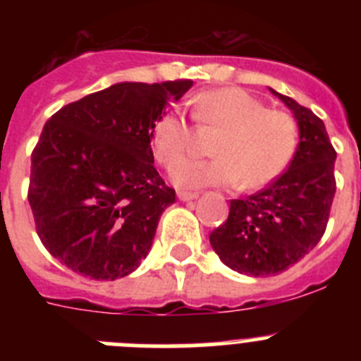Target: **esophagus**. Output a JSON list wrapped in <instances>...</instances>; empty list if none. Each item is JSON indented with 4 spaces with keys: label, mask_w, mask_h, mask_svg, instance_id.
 <instances>
[{
    "label": "esophagus",
    "mask_w": 361,
    "mask_h": 361,
    "mask_svg": "<svg viewBox=\"0 0 361 361\" xmlns=\"http://www.w3.org/2000/svg\"><path fill=\"white\" fill-rule=\"evenodd\" d=\"M177 197L180 200H193L199 197V193L197 191H184V190H178L177 191Z\"/></svg>",
    "instance_id": "34e87169"
}]
</instances>
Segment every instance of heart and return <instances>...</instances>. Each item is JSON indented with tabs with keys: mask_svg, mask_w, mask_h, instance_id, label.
<instances>
[{
	"mask_svg": "<svg viewBox=\"0 0 361 361\" xmlns=\"http://www.w3.org/2000/svg\"><path fill=\"white\" fill-rule=\"evenodd\" d=\"M200 128L222 130L208 161H184L173 170L183 188L233 186L242 180L257 190L275 180L291 162L298 145V128L289 114L271 110L242 88H216L200 95L193 106ZM195 130L177 110L157 117L152 128V148L159 164L173 168L193 145Z\"/></svg>",
	"mask_w": 361,
	"mask_h": 361,
	"instance_id": "1",
	"label": "heart"
}]
</instances>
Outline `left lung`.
I'll return each instance as SVG.
<instances>
[{
  "label": "left lung",
  "instance_id": "obj_1",
  "mask_svg": "<svg viewBox=\"0 0 361 361\" xmlns=\"http://www.w3.org/2000/svg\"><path fill=\"white\" fill-rule=\"evenodd\" d=\"M298 121L300 145L291 164L267 188L229 204V215L209 235L231 269L251 276L279 275L324 237L336 193V152L324 121L295 99L271 90Z\"/></svg>",
  "mask_w": 361,
  "mask_h": 361
}]
</instances>
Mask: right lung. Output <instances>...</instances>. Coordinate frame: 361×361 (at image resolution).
I'll use <instances>...</instances> for the list:
<instances>
[{
	"instance_id": "right-lung-1",
	"label": "right lung",
	"mask_w": 361,
	"mask_h": 361,
	"mask_svg": "<svg viewBox=\"0 0 361 361\" xmlns=\"http://www.w3.org/2000/svg\"><path fill=\"white\" fill-rule=\"evenodd\" d=\"M191 79L119 82L57 110L32 152L28 202L54 258L94 280L130 275L175 190L153 166L152 128Z\"/></svg>"
}]
</instances>
